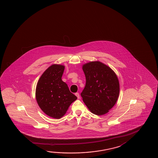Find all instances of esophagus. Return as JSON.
<instances>
[{"label":"esophagus","mask_w":158,"mask_h":158,"mask_svg":"<svg viewBox=\"0 0 158 158\" xmlns=\"http://www.w3.org/2000/svg\"><path fill=\"white\" fill-rule=\"evenodd\" d=\"M75 95L77 96V98L79 99V98H80V95H79V94L78 93H77L75 94Z\"/></svg>","instance_id":"obj_1"}]
</instances>
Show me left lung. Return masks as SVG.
<instances>
[{
	"mask_svg": "<svg viewBox=\"0 0 158 158\" xmlns=\"http://www.w3.org/2000/svg\"><path fill=\"white\" fill-rule=\"evenodd\" d=\"M85 86L81 96L93 114L101 116L115 105L119 93V81L110 68L100 62L83 65Z\"/></svg>",
	"mask_w": 158,
	"mask_h": 158,
	"instance_id": "left-lung-1",
	"label": "left lung"
}]
</instances>
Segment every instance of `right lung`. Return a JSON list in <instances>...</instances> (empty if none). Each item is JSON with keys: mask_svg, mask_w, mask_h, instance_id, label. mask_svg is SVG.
Masks as SVG:
<instances>
[{"mask_svg": "<svg viewBox=\"0 0 158 158\" xmlns=\"http://www.w3.org/2000/svg\"><path fill=\"white\" fill-rule=\"evenodd\" d=\"M64 66L53 64L40 78L36 89L39 106L47 115L60 118L77 97L70 92L67 84L62 80Z\"/></svg>", "mask_w": 158, "mask_h": 158, "instance_id": "add662e5", "label": "right lung"}]
</instances>
